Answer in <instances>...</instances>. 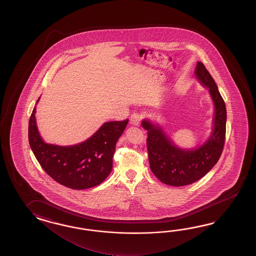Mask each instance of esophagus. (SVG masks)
Wrapping results in <instances>:
<instances>
[{
	"mask_svg": "<svg viewBox=\"0 0 256 256\" xmlns=\"http://www.w3.org/2000/svg\"><path fill=\"white\" fill-rule=\"evenodd\" d=\"M130 124L134 126H138L142 120V114L139 112H134L130 115Z\"/></svg>",
	"mask_w": 256,
	"mask_h": 256,
	"instance_id": "1",
	"label": "esophagus"
}]
</instances>
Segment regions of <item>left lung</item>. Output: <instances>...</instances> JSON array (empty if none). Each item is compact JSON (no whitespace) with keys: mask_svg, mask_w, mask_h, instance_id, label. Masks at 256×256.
I'll return each mask as SVG.
<instances>
[{"mask_svg":"<svg viewBox=\"0 0 256 256\" xmlns=\"http://www.w3.org/2000/svg\"><path fill=\"white\" fill-rule=\"evenodd\" d=\"M195 73L202 85L208 88L215 108L212 132L204 144L191 150L181 149L174 146L160 126L146 119L142 122L148 136L150 168L166 185L182 186L200 180L216 164L222 152L227 119L225 102L203 63L198 62Z\"/></svg>","mask_w":256,"mask_h":256,"instance_id":"left-lung-1","label":"left lung"}]
</instances>
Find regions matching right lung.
<instances>
[{
    "mask_svg": "<svg viewBox=\"0 0 256 256\" xmlns=\"http://www.w3.org/2000/svg\"><path fill=\"white\" fill-rule=\"evenodd\" d=\"M34 114L36 107L29 120L28 139L34 156L46 174L61 185L80 190L100 185L107 178L112 169L116 144L128 119L105 122L86 141L60 146L44 142Z\"/></svg>",
    "mask_w": 256,
    "mask_h": 256,
    "instance_id": "right-lung-1",
    "label": "right lung"
}]
</instances>
